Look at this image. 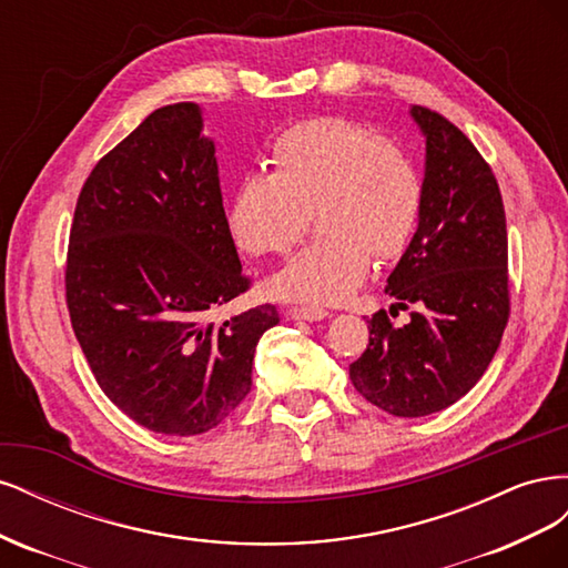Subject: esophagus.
<instances>
[{
    "mask_svg": "<svg viewBox=\"0 0 568 568\" xmlns=\"http://www.w3.org/2000/svg\"><path fill=\"white\" fill-rule=\"evenodd\" d=\"M286 315L291 317V320H305V322H320V320H324L326 313L324 307H307V305H294V307H288L286 311Z\"/></svg>",
    "mask_w": 568,
    "mask_h": 568,
    "instance_id": "esophagus-1",
    "label": "esophagus"
}]
</instances>
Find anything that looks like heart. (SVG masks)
I'll use <instances>...</instances> for the list:
<instances>
[{"label":"heart","mask_w":568,"mask_h":568,"mask_svg":"<svg viewBox=\"0 0 568 568\" xmlns=\"http://www.w3.org/2000/svg\"><path fill=\"white\" fill-rule=\"evenodd\" d=\"M424 180L409 153L355 120L317 115L286 128L270 149V175L232 189L225 222L248 255L286 253L315 213L320 239L272 274V296L332 305L367 280L372 253L403 255L419 225Z\"/></svg>","instance_id":"obj_1"}]
</instances>
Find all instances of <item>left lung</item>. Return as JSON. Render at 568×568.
Masks as SVG:
<instances>
[{
  "label": "left lung",
  "mask_w": 568,
  "mask_h": 568,
  "mask_svg": "<svg viewBox=\"0 0 568 568\" xmlns=\"http://www.w3.org/2000/svg\"><path fill=\"white\" fill-rule=\"evenodd\" d=\"M426 140L424 209L386 294L369 346L351 365L355 390L393 417H426L457 403L488 369L509 320L507 222L490 165L440 113L412 106Z\"/></svg>",
  "instance_id": "8db88e82"
}]
</instances>
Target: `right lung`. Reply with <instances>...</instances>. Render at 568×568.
<instances>
[{
  "label": "right lung",
  "mask_w": 568,
  "mask_h": 568,
  "mask_svg": "<svg viewBox=\"0 0 568 568\" xmlns=\"http://www.w3.org/2000/svg\"><path fill=\"white\" fill-rule=\"evenodd\" d=\"M248 286L201 109H156L94 165L68 244V313L101 390L149 432L217 426L248 395L257 341L280 322L274 305L209 322Z\"/></svg>",
  "instance_id": "add662e5"
}]
</instances>
